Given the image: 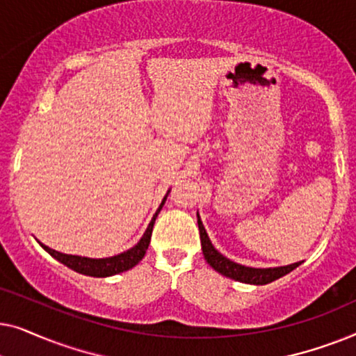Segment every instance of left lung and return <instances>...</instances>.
Segmentation results:
<instances>
[{"label":"left lung","mask_w":356,"mask_h":356,"mask_svg":"<svg viewBox=\"0 0 356 356\" xmlns=\"http://www.w3.org/2000/svg\"><path fill=\"white\" fill-rule=\"evenodd\" d=\"M197 225H199V235H201V245L202 252L209 266L213 267L217 272H220L222 275L230 277L233 280L243 282V284H252V285H266L270 284L280 277L290 274L291 270L296 269L301 262H295V264L284 266V267H275V269H254V267H245L241 264H236L230 259H227L225 256H222L216 248L212 246L211 240H209L206 228H204L201 218L197 216Z\"/></svg>","instance_id":"obj_1"}]
</instances>
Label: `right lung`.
<instances>
[{"mask_svg":"<svg viewBox=\"0 0 356 356\" xmlns=\"http://www.w3.org/2000/svg\"><path fill=\"white\" fill-rule=\"evenodd\" d=\"M165 199H167V196L163 197V201H162V204H160L159 211L155 212L152 222L149 223L147 230H145L144 236L140 238V241L138 243V245H136L134 248H131L129 251L121 252V254H118V256L106 257V259H89V257L63 254V252H58L55 250H51V248L42 245V243H40V245H42L43 250L48 252V254H51L53 257H55V259L63 262V264L70 267V269L79 272V274L90 275V277H110V275L120 274V272L129 270L131 267H134L145 256V251H147L149 243H150V236H152V228H154L155 218H157L159 212L162 211Z\"/></svg>","mask_w":356,"mask_h":356,"instance_id":"obj_1","label":"right lung"}]
</instances>
